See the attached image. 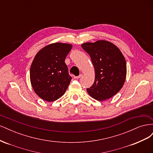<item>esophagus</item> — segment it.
Wrapping results in <instances>:
<instances>
[{
    "instance_id": "34e87169",
    "label": "esophagus",
    "mask_w": 153,
    "mask_h": 153,
    "mask_svg": "<svg viewBox=\"0 0 153 153\" xmlns=\"http://www.w3.org/2000/svg\"><path fill=\"white\" fill-rule=\"evenodd\" d=\"M82 76V74H80V75H78V76H74V78H75V79H78V78H81Z\"/></svg>"
}]
</instances>
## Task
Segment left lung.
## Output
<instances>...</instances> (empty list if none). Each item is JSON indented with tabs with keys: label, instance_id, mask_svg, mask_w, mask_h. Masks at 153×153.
<instances>
[{
	"label": "left lung",
	"instance_id": "obj_1",
	"mask_svg": "<svg viewBox=\"0 0 153 153\" xmlns=\"http://www.w3.org/2000/svg\"><path fill=\"white\" fill-rule=\"evenodd\" d=\"M82 48L90 55L95 71L93 85L87 89L92 98L104 101L121 89L126 76L124 55L114 44L105 40L85 43Z\"/></svg>",
	"mask_w": 153,
	"mask_h": 153
}]
</instances>
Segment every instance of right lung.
Listing matches in <instances>:
<instances>
[{
  "instance_id": "obj_1",
  "label": "right lung",
  "mask_w": 153,
  "mask_h": 153,
  "mask_svg": "<svg viewBox=\"0 0 153 153\" xmlns=\"http://www.w3.org/2000/svg\"><path fill=\"white\" fill-rule=\"evenodd\" d=\"M72 48L71 44L55 43L41 49L32 62L30 80L39 98L52 102L65 93L71 80L65 59Z\"/></svg>"
}]
</instances>
